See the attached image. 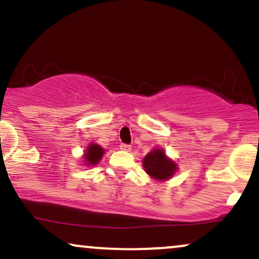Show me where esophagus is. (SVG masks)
Masks as SVG:
<instances>
[{
	"label": "esophagus",
	"mask_w": 259,
	"mask_h": 259,
	"mask_svg": "<svg viewBox=\"0 0 259 259\" xmlns=\"http://www.w3.org/2000/svg\"><path fill=\"white\" fill-rule=\"evenodd\" d=\"M120 149L123 151H131L132 150V147H131L130 144H124V143H122V144L120 145Z\"/></svg>",
	"instance_id": "obj_1"
}]
</instances>
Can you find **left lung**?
<instances>
[{
	"label": "left lung",
	"mask_w": 259,
	"mask_h": 259,
	"mask_svg": "<svg viewBox=\"0 0 259 259\" xmlns=\"http://www.w3.org/2000/svg\"><path fill=\"white\" fill-rule=\"evenodd\" d=\"M143 166L149 176L155 179H159V181H166V179L171 178L177 169V165L173 161L167 159L163 150H160V149L150 151L144 157Z\"/></svg>",
	"instance_id": "left-lung-1"
}]
</instances>
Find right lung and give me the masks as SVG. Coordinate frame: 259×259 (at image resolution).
I'll use <instances>...</instances> for the list:
<instances>
[{"mask_svg":"<svg viewBox=\"0 0 259 259\" xmlns=\"http://www.w3.org/2000/svg\"><path fill=\"white\" fill-rule=\"evenodd\" d=\"M103 154H104V150L99 145L91 144L84 153V160L87 165H97L103 157Z\"/></svg>","mask_w":259,"mask_h":259,"instance_id":"add662e5","label":"right lung"}]
</instances>
